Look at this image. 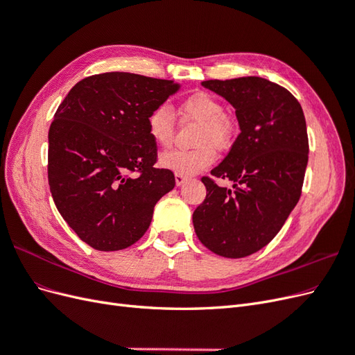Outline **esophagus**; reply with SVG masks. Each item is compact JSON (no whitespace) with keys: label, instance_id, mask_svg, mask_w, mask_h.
I'll return each mask as SVG.
<instances>
[{"label":"esophagus","instance_id":"esophagus-1","mask_svg":"<svg viewBox=\"0 0 355 355\" xmlns=\"http://www.w3.org/2000/svg\"><path fill=\"white\" fill-rule=\"evenodd\" d=\"M175 179H176V184L178 185H182V184H185V182L188 180V176L187 175H182V173H176Z\"/></svg>","mask_w":355,"mask_h":355}]
</instances>
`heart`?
I'll use <instances>...</instances> for the list:
<instances>
[{
  "mask_svg": "<svg viewBox=\"0 0 355 355\" xmlns=\"http://www.w3.org/2000/svg\"><path fill=\"white\" fill-rule=\"evenodd\" d=\"M180 114L201 123L197 135V144L200 148L184 151L166 153L161 157V166L182 175H194L197 171L209 167L214 161L213 149L206 145L210 144L214 148H225L231 139V123L225 116L223 105L209 93H197L189 96L180 103ZM148 135L154 144L159 148H168L173 142L175 121L173 115L166 105H159L149 114Z\"/></svg>",
  "mask_w": 355,
  "mask_h": 355,
  "instance_id": "1",
  "label": "heart"
}]
</instances>
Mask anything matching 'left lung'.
Wrapping results in <instances>:
<instances>
[{"label": "left lung", "mask_w": 355, "mask_h": 355, "mask_svg": "<svg viewBox=\"0 0 355 355\" xmlns=\"http://www.w3.org/2000/svg\"><path fill=\"white\" fill-rule=\"evenodd\" d=\"M201 85L234 106L240 135L210 171L231 180L233 189L204 176L207 196L192 222L209 250L239 259L270 243L299 201L309 151L306 123L295 96L270 80L241 77Z\"/></svg>", "instance_id": "obj_1"}]
</instances>
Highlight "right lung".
I'll return each mask as SVG.
<instances>
[{
    "instance_id": "obj_1",
    "label": "right lung",
    "mask_w": 355,
    "mask_h": 355,
    "mask_svg": "<svg viewBox=\"0 0 355 355\" xmlns=\"http://www.w3.org/2000/svg\"><path fill=\"white\" fill-rule=\"evenodd\" d=\"M180 85L130 72L77 83L49 130V185L62 218L101 252L123 250L149 228L175 175L157 168L146 120Z\"/></svg>"
}]
</instances>
